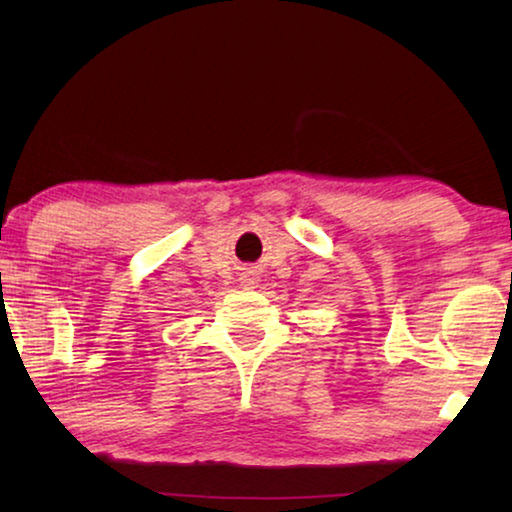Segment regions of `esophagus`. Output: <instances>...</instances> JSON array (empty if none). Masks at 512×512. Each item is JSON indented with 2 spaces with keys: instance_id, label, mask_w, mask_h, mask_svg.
Listing matches in <instances>:
<instances>
[{
  "instance_id": "34e87169",
  "label": "esophagus",
  "mask_w": 512,
  "mask_h": 512,
  "mask_svg": "<svg viewBox=\"0 0 512 512\" xmlns=\"http://www.w3.org/2000/svg\"><path fill=\"white\" fill-rule=\"evenodd\" d=\"M255 280H257V277H253V275H250V277H248V280H246V284H248V287H253V284H257Z\"/></svg>"
}]
</instances>
